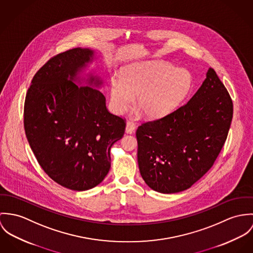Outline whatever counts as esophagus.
Instances as JSON below:
<instances>
[{
	"mask_svg": "<svg viewBox=\"0 0 253 253\" xmlns=\"http://www.w3.org/2000/svg\"><path fill=\"white\" fill-rule=\"evenodd\" d=\"M135 128H136V124L132 121H127L126 123V128H125V132L127 134H132L135 132Z\"/></svg>",
	"mask_w": 253,
	"mask_h": 253,
	"instance_id": "34e87169",
	"label": "esophagus"
}]
</instances>
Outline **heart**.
Masks as SVG:
<instances>
[{"label": "heart", "instance_id": "1", "mask_svg": "<svg viewBox=\"0 0 253 253\" xmlns=\"http://www.w3.org/2000/svg\"><path fill=\"white\" fill-rule=\"evenodd\" d=\"M192 85L190 73L163 61L137 63L125 68L121 79L111 80V107L120 114L137 107L147 118H159L171 111L186 96Z\"/></svg>", "mask_w": 253, "mask_h": 253}]
</instances>
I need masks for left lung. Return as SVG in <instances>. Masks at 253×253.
Instances as JSON below:
<instances>
[{"label":"left lung","mask_w":253,"mask_h":253,"mask_svg":"<svg viewBox=\"0 0 253 253\" xmlns=\"http://www.w3.org/2000/svg\"><path fill=\"white\" fill-rule=\"evenodd\" d=\"M232 118V99L210 68L203 84L186 104L138 127V163L145 183L166 194L191 187L212 167Z\"/></svg>","instance_id":"obj_1"}]
</instances>
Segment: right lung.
<instances>
[{
  "mask_svg": "<svg viewBox=\"0 0 253 253\" xmlns=\"http://www.w3.org/2000/svg\"><path fill=\"white\" fill-rule=\"evenodd\" d=\"M94 51L77 47L49 59L34 76L24 105V128L42 169L58 184L84 191L111 169V147L125 132V120L110 113L100 90L80 83ZM87 84L102 81L89 76Z\"/></svg>",
  "mask_w": 253,
  "mask_h": 253,
  "instance_id": "1",
  "label": "right lung"
}]
</instances>
